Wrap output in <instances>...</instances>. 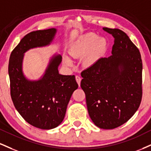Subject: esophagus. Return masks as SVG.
<instances>
[{
  "label": "esophagus",
  "mask_w": 151,
  "mask_h": 151,
  "mask_svg": "<svg viewBox=\"0 0 151 151\" xmlns=\"http://www.w3.org/2000/svg\"><path fill=\"white\" fill-rule=\"evenodd\" d=\"M75 79H76V81H77V82L78 84H79V86H80V83H81V78L80 76L79 75H77L75 77Z\"/></svg>",
  "instance_id": "esophagus-1"
}]
</instances>
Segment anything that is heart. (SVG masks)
<instances>
[{"instance_id":"obj_1","label":"heart","mask_w":151,"mask_h":151,"mask_svg":"<svg viewBox=\"0 0 151 151\" xmlns=\"http://www.w3.org/2000/svg\"><path fill=\"white\" fill-rule=\"evenodd\" d=\"M105 49V41L103 39H98L93 33L85 34L77 40L71 47L70 53L74 58H81L86 55V62L91 65L97 60ZM65 63L72 66V61L69 57H65Z\"/></svg>"}]
</instances>
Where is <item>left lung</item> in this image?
<instances>
[{"instance_id": "1", "label": "left lung", "mask_w": 151, "mask_h": 151, "mask_svg": "<svg viewBox=\"0 0 151 151\" xmlns=\"http://www.w3.org/2000/svg\"><path fill=\"white\" fill-rule=\"evenodd\" d=\"M103 29L115 39L112 55L81 72V87L93 122L112 129L127 122L141 104L143 65L139 49L123 31Z\"/></svg>"}]
</instances>
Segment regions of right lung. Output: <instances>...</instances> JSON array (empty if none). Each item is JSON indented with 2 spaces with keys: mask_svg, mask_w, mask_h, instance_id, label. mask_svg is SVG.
<instances>
[{
  "mask_svg": "<svg viewBox=\"0 0 151 151\" xmlns=\"http://www.w3.org/2000/svg\"><path fill=\"white\" fill-rule=\"evenodd\" d=\"M55 33V29L51 28L27 34L12 50L9 60L10 96L14 107L25 121L41 129H51L60 124L71 96L78 88L74 75L58 72L60 55L51 58L39 80H28L24 75V53L31 48L49 45Z\"/></svg>",
  "mask_w": 151,
  "mask_h": 151,
  "instance_id": "obj_1",
  "label": "right lung"
}]
</instances>
